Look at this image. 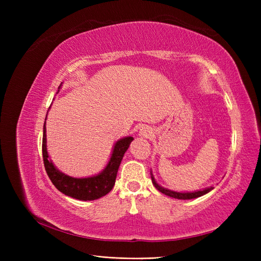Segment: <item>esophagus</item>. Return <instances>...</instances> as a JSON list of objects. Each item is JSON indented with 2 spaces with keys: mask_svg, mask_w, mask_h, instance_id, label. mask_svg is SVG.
I'll list each match as a JSON object with an SVG mask.
<instances>
[{
  "mask_svg": "<svg viewBox=\"0 0 261 261\" xmlns=\"http://www.w3.org/2000/svg\"><path fill=\"white\" fill-rule=\"evenodd\" d=\"M152 134V130L148 126H144V127H141V129L139 130V135L141 137H148Z\"/></svg>",
  "mask_w": 261,
  "mask_h": 261,
  "instance_id": "34e87169",
  "label": "esophagus"
}]
</instances>
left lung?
I'll return each instance as SVG.
<instances>
[{"label": "left lung", "mask_w": 261, "mask_h": 261, "mask_svg": "<svg viewBox=\"0 0 261 261\" xmlns=\"http://www.w3.org/2000/svg\"><path fill=\"white\" fill-rule=\"evenodd\" d=\"M150 174H151V179H152V184L153 186L158 189V191L161 192L162 194L173 197V198H176V199H193V198H198V197H201L203 195L208 194L209 192H211L213 188V186L207 187V188H203L200 189V191H196V192H175V191H171V189H168L165 187H162L161 185H159L156 183V180L152 174V172L150 171Z\"/></svg>", "instance_id": "1"}]
</instances>
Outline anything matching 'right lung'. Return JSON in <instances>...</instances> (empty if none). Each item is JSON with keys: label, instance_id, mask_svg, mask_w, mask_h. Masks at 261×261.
Instances as JSON below:
<instances>
[{"label": "right lung", "instance_id": "right-lung-1", "mask_svg": "<svg viewBox=\"0 0 261 261\" xmlns=\"http://www.w3.org/2000/svg\"><path fill=\"white\" fill-rule=\"evenodd\" d=\"M133 140L134 138L132 136H127L116 141L113 146L112 154L110 156L108 164L99 174L88 177H73L57 169V167L49 159L48 149H46V128L44 122L42 138V155L44 168L53 185L61 193L68 197H72V198L84 201L99 199L112 191L121 161Z\"/></svg>", "mask_w": 261, "mask_h": 261}]
</instances>
